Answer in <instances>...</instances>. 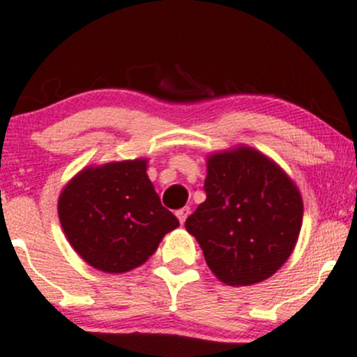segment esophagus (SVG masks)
I'll return each mask as SVG.
<instances>
[{
    "label": "esophagus",
    "instance_id": "esophagus-1",
    "mask_svg": "<svg viewBox=\"0 0 357 357\" xmlns=\"http://www.w3.org/2000/svg\"><path fill=\"white\" fill-rule=\"evenodd\" d=\"M188 215H190V208H188V206H184V208H181V210H179L178 213H176V216H178L179 223H181V225H184V221H186V218H188Z\"/></svg>",
    "mask_w": 357,
    "mask_h": 357
}]
</instances>
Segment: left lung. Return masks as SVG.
<instances>
[{
    "mask_svg": "<svg viewBox=\"0 0 357 357\" xmlns=\"http://www.w3.org/2000/svg\"><path fill=\"white\" fill-rule=\"evenodd\" d=\"M206 199L186 220L208 267L227 285L267 280L292 255L304 203L294 179L250 146L206 158Z\"/></svg>",
    "mask_w": 357,
    "mask_h": 357,
    "instance_id": "1",
    "label": "left lung"
}]
</instances>
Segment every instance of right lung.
Returning a JSON list of instances; mask_svg holds the SVG:
<instances>
[{"label":"right lung","instance_id":"1","mask_svg":"<svg viewBox=\"0 0 357 357\" xmlns=\"http://www.w3.org/2000/svg\"><path fill=\"white\" fill-rule=\"evenodd\" d=\"M147 159L87 166L63 186L59 218L68 243L90 267L124 273L158 250L179 221L161 204Z\"/></svg>","mask_w":357,"mask_h":357}]
</instances>
